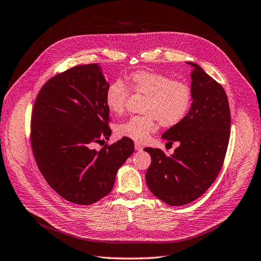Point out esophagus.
<instances>
[{"label": "esophagus", "instance_id": "esophagus-1", "mask_svg": "<svg viewBox=\"0 0 261 261\" xmlns=\"http://www.w3.org/2000/svg\"><path fill=\"white\" fill-rule=\"evenodd\" d=\"M135 148H136V151H142L143 150V146H142V144H140V143H135Z\"/></svg>", "mask_w": 261, "mask_h": 261}]
</instances>
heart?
<instances>
[{
	"instance_id": "1",
	"label": "heart",
	"mask_w": 261,
	"mask_h": 261,
	"mask_svg": "<svg viewBox=\"0 0 261 261\" xmlns=\"http://www.w3.org/2000/svg\"><path fill=\"white\" fill-rule=\"evenodd\" d=\"M129 93L145 96L141 107L143 115L133 116L117 125L119 137L136 142H145L151 133L159 128H172L188 116L193 100L190 84L181 80H173L167 74L153 71H137L126 80L114 81L107 86L103 99L111 114L121 116L129 99Z\"/></svg>"
}]
</instances>
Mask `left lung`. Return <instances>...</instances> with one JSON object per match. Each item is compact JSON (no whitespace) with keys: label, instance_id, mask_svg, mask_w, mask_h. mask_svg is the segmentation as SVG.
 <instances>
[{"label":"left lung","instance_id":"1","mask_svg":"<svg viewBox=\"0 0 261 261\" xmlns=\"http://www.w3.org/2000/svg\"><path fill=\"white\" fill-rule=\"evenodd\" d=\"M193 91L188 116L162 136L168 144L179 142L173 155L145 147L151 165L145 179L148 189L164 202L179 206L192 202L209 189L224 163L230 133L226 93L196 63L188 62Z\"/></svg>","mask_w":261,"mask_h":261}]
</instances>
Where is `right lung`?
<instances>
[{
    "label": "right lung",
    "instance_id": "add662e5",
    "mask_svg": "<svg viewBox=\"0 0 261 261\" xmlns=\"http://www.w3.org/2000/svg\"><path fill=\"white\" fill-rule=\"evenodd\" d=\"M108 85L97 63L76 65L48 80L35 99V161L50 187L72 203L87 205L107 196L119 167L135 151L128 138L93 148L111 135L103 99Z\"/></svg>",
    "mask_w": 261,
    "mask_h": 261
}]
</instances>
